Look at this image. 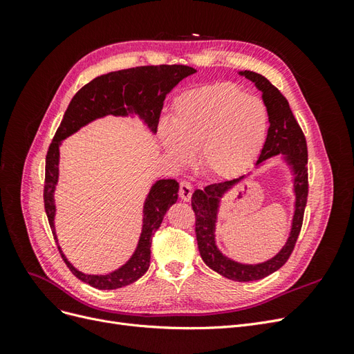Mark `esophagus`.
I'll return each instance as SVG.
<instances>
[{
    "mask_svg": "<svg viewBox=\"0 0 354 354\" xmlns=\"http://www.w3.org/2000/svg\"><path fill=\"white\" fill-rule=\"evenodd\" d=\"M180 198L181 201L189 202L192 199V194H194V186H192L189 181H181L180 183Z\"/></svg>",
    "mask_w": 354,
    "mask_h": 354,
    "instance_id": "34e87169",
    "label": "esophagus"
}]
</instances>
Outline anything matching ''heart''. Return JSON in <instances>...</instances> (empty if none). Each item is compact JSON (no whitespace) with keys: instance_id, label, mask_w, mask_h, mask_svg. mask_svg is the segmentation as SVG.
<instances>
[{"instance_id":"1","label":"heart","mask_w":354,"mask_h":354,"mask_svg":"<svg viewBox=\"0 0 354 354\" xmlns=\"http://www.w3.org/2000/svg\"><path fill=\"white\" fill-rule=\"evenodd\" d=\"M269 108L233 82H214L181 93L171 122L159 125V137L177 164H187L199 149V165L218 178L238 177L260 156Z\"/></svg>"}]
</instances>
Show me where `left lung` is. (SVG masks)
Returning <instances> with one entry per match:
<instances>
[{
    "label": "left lung",
    "instance_id": "1",
    "mask_svg": "<svg viewBox=\"0 0 354 354\" xmlns=\"http://www.w3.org/2000/svg\"><path fill=\"white\" fill-rule=\"evenodd\" d=\"M239 75L254 82L255 87L261 91V97L267 108H269L270 127L269 131H267L263 151L259 160L255 162V168L259 169L267 160L279 155L292 174V192L295 201L291 230H289L288 239L281 251L263 263H241L220 251L216 239V227L221 198L232 187L239 185L246 177H250V174L230 181H223V183L209 185L203 190H195V194L192 195V208H194L196 216V241L203 263L214 272L227 277V279L236 282H251L263 279V277L279 270L288 261L289 255L294 250L299 230H301L308 195L307 143L301 128H299L291 108H289V103L282 93L260 73L239 71Z\"/></svg>",
    "mask_w": 354,
    "mask_h": 354
}]
</instances>
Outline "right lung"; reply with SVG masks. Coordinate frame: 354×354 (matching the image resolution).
<instances>
[{
	"label": "right lung",
	"instance_id": "add662e5",
	"mask_svg": "<svg viewBox=\"0 0 354 354\" xmlns=\"http://www.w3.org/2000/svg\"><path fill=\"white\" fill-rule=\"evenodd\" d=\"M196 71L185 65L137 66L109 72L94 78L73 95L63 120L48 147L46 158L44 208L53 236L63 261L80 281L97 289H116L136 282L151 266V245L153 233L159 229L168 208L178 199V183L174 178H160L152 185L143 203L142 233L133 255L116 270L104 274L80 272L63 254L56 234L55 192L59 181V147L62 142L87 124L113 116H138L152 134H156L165 95L176 85Z\"/></svg>",
	"mask_w": 354,
	"mask_h": 354
}]
</instances>
